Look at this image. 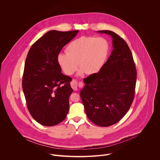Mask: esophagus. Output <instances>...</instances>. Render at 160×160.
<instances>
[{
  "mask_svg": "<svg viewBox=\"0 0 160 160\" xmlns=\"http://www.w3.org/2000/svg\"><path fill=\"white\" fill-rule=\"evenodd\" d=\"M71 86L72 88L73 89V90L77 91L78 89V87H79V84L76 81L72 80L71 82Z\"/></svg>",
  "mask_w": 160,
  "mask_h": 160,
  "instance_id": "34e87169",
  "label": "esophagus"
}]
</instances>
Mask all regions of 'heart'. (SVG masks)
<instances>
[{"label":"heart","mask_w":160,"mask_h":160,"mask_svg":"<svg viewBox=\"0 0 160 160\" xmlns=\"http://www.w3.org/2000/svg\"><path fill=\"white\" fill-rule=\"evenodd\" d=\"M110 45L102 37L82 36L71 41L67 47V52L58 55V63L64 72L72 74L81 69L78 75L85 72L92 74L98 72L103 67L108 57Z\"/></svg>","instance_id":"1"}]
</instances>
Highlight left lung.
Here are the masks:
<instances>
[{"label": "left lung", "mask_w": 160, "mask_h": 160, "mask_svg": "<svg viewBox=\"0 0 160 160\" xmlns=\"http://www.w3.org/2000/svg\"><path fill=\"white\" fill-rule=\"evenodd\" d=\"M112 38L113 50L98 73L84 79L80 92L88 118L97 126H110L127 113L133 102L137 71L125 41L112 31H98Z\"/></svg>", "instance_id": "obj_1"}]
</instances>
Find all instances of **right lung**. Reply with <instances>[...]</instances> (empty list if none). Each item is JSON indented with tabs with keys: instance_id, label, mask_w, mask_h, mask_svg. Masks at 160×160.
Segmentation results:
<instances>
[{
	"instance_id": "obj_1",
	"label": "right lung",
	"mask_w": 160,
	"mask_h": 160,
	"mask_svg": "<svg viewBox=\"0 0 160 160\" xmlns=\"http://www.w3.org/2000/svg\"><path fill=\"white\" fill-rule=\"evenodd\" d=\"M79 30L49 31L30 48L24 65L23 91L32 118L45 126L62 122L68 113L72 79L62 72L57 57Z\"/></svg>"
}]
</instances>
